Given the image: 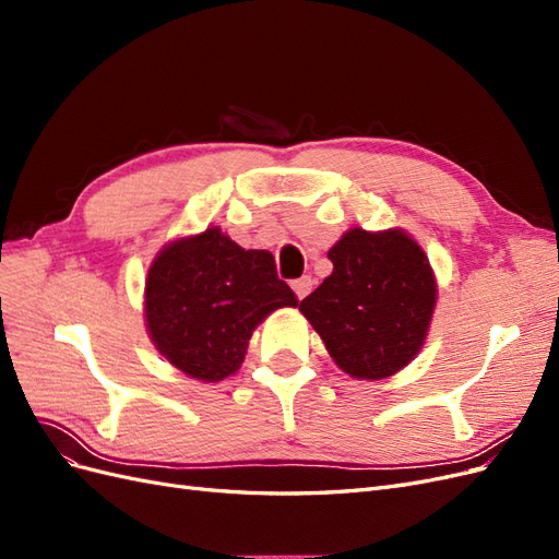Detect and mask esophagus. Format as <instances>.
Wrapping results in <instances>:
<instances>
[{"label":"esophagus","instance_id":"34e87169","mask_svg":"<svg viewBox=\"0 0 559 559\" xmlns=\"http://www.w3.org/2000/svg\"><path fill=\"white\" fill-rule=\"evenodd\" d=\"M292 286H294V294H296L298 298H306V296L312 292L314 280H312L310 275H302V277H298Z\"/></svg>","mask_w":559,"mask_h":559}]
</instances>
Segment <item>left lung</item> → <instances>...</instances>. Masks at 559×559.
Masks as SVG:
<instances>
[{"instance_id": "left-lung-1", "label": "left lung", "mask_w": 559, "mask_h": 559, "mask_svg": "<svg viewBox=\"0 0 559 559\" xmlns=\"http://www.w3.org/2000/svg\"><path fill=\"white\" fill-rule=\"evenodd\" d=\"M329 259L333 273L300 300L333 361L361 380L408 366L427 337L436 280L421 247L403 230H347Z\"/></svg>"}]
</instances>
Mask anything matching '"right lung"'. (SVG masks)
<instances>
[{
  "label": "right lung",
  "mask_w": 559,
  "mask_h": 559,
  "mask_svg": "<svg viewBox=\"0 0 559 559\" xmlns=\"http://www.w3.org/2000/svg\"><path fill=\"white\" fill-rule=\"evenodd\" d=\"M298 306L270 251L242 249L218 228L167 245L146 277V326L163 357L202 382L240 368L251 331Z\"/></svg>",
  "instance_id": "right-lung-1"
}]
</instances>
